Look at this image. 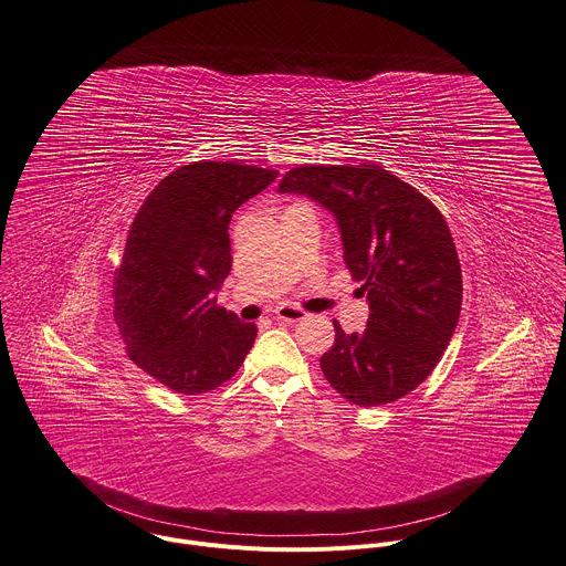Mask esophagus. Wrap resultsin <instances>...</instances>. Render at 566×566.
Listing matches in <instances>:
<instances>
[{"label": "esophagus", "instance_id": "1", "mask_svg": "<svg viewBox=\"0 0 566 566\" xmlns=\"http://www.w3.org/2000/svg\"><path fill=\"white\" fill-rule=\"evenodd\" d=\"M308 315L302 311V308H295V306H280L275 311V319L280 322H286V324H297L302 319H306Z\"/></svg>", "mask_w": 566, "mask_h": 566}]
</instances>
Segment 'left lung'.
I'll list each match as a JSON object with an SVG mask.
<instances>
[{
	"label": "left lung",
	"instance_id": "left-lung-1",
	"mask_svg": "<svg viewBox=\"0 0 566 566\" xmlns=\"http://www.w3.org/2000/svg\"><path fill=\"white\" fill-rule=\"evenodd\" d=\"M277 192L302 195L339 226L343 260L369 319L335 345L322 371L358 407H380L413 391L440 363L461 311V269L440 210L389 170L360 166H302Z\"/></svg>",
	"mask_w": 566,
	"mask_h": 566
}]
</instances>
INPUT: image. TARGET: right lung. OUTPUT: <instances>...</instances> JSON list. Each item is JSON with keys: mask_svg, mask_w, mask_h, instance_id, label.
Returning <instances> with one entry per match:
<instances>
[{"mask_svg": "<svg viewBox=\"0 0 566 566\" xmlns=\"http://www.w3.org/2000/svg\"><path fill=\"white\" fill-rule=\"evenodd\" d=\"M277 170L190 164L139 208L115 277V324L130 360L168 389L206 394L229 380L258 328L217 306L231 271L229 221Z\"/></svg>", "mask_w": 566, "mask_h": 566, "instance_id": "1", "label": "right lung"}]
</instances>
